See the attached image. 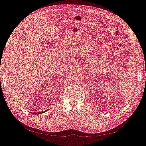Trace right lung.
<instances>
[{
    "instance_id": "obj_1",
    "label": "right lung",
    "mask_w": 146,
    "mask_h": 146,
    "mask_svg": "<svg viewBox=\"0 0 146 146\" xmlns=\"http://www.w3.org/2000/svg\"><path fill=\"white\" fill-rule=\"evenodd\" d=\"M48 110H45V111H42V112H39V113H32L33 114H36V115H39V114H41V113H44V112H45L46 111H47Z\"/></svg>"
}]
</instances>
